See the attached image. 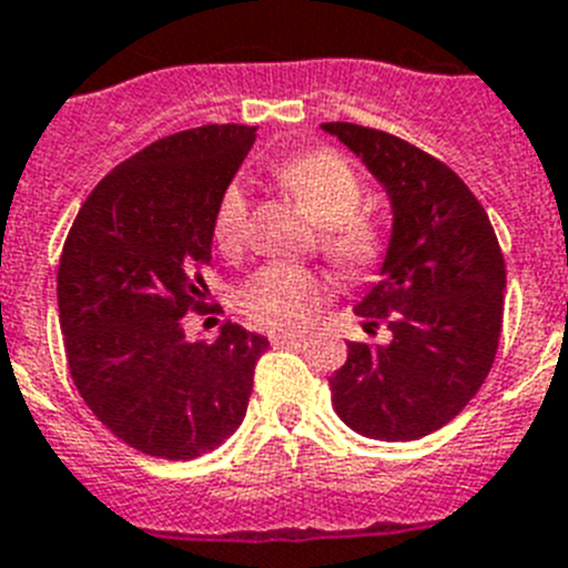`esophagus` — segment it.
Masks as SVG:
<instances>
[{"mask_svg": "<svg viewBox=\"0 0 568 568\" xmlns=\"http://www.w3.org/2000/svg\"><path fill=\"white\" fill-rule=\"evenodd\" d=\"M295 339H302L298 331H273V334H270V342H273V345H290V342Z\"/></svg>", "mask_w": 568, "mask_h": 568, "instance_id": "esophagus-1", "label": "esophagus"}]
</instances>
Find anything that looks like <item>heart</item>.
I'll return each instance as SVG.
<instances>
[{
  "mask_svg": "<svg viewBox=\"0 0 568 568\" xmlns=\"http://www.w3.org/2000/svg\"><path fill=\"white\" fill-rule=\"evenodd\" d=\"M278 180L295 194L322 229V252L348 273L372 264L377 255V232L357 211L363 205V182L351 162L336 150L318 148L295 153L278 165ZM250 194L243 180H232L217 194L211 211V234L226 255L246 246ZM331 293L325 275L307 266L266 264L234 290V307L257 327H298L313 316Z\"/></svg>",
  "mask_w": 568,
  "mask_h": 568,
  "instance_id": "heart-1",
  "label": "heart"
}]
</instances>
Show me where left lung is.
<instances>
[{
    "label": "left lung",
    "mask_w": 568,
    "mask_h": 568,
    "mask_svg": "<svg viewBox=\"0 0 568 568\" xmlns=\"http://www.w3.org/2000/svg\"><path fill=\"white\" fill-rule=\"evenodd\" d=\"M386 189L395 211L379 281L354 307L386 345L348 342L331 400L354 433L415 442L476 397L503 334L505 257L487 211L453 168L372 126L331 121Z\"/></svg>",
    "instance_id": "8db88e82"
}]
</instances>
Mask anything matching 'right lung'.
Returning <instances> with one entry per match:
<instances>
[{"mask_svg":"<svg viewBox=\"0 0 568 568\" xmlns=\"http://www.w3.org/2000/svg\"><path fill=\"white\" fill-rule=\"evenodd\" d=\"M255 142V126L165 135L112 168L74 217L58 266L65 359L92 415L139 453L185 462L243 424L270 342L226 322L185 339L205 313L211 211Z\"/></svg>","mask_w":568,"mask_h":568,"instance_id":"1","label":"right lung"}]
</instances>
